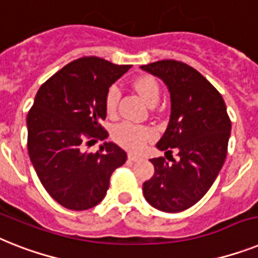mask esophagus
<instances>
[{"instance_id": "esophagus-1", "label": "esophagus", "mask_w": 258, "mask_h": 258, "mask_svg": "<svg viewBox=\"0 0 258 258\" xmlns=\"http://www.w3.org/2000/svg\"><path fill=\"white\" fill-rule=\"evenodd\" d=\"M127 158H129V161H133V162H137L138 159H141V157L137 154H133V153H129L127 154Z\"/></svg>"}]
</instances>
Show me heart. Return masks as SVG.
Masks as SVG:
<instances>
[{
	"label": "heart",
	"instance_id": "b5f03b06",
	"mask_svg": "<svg viewBox=\"0 0 258 258\" xmlns=\"http://www.w3.org/2000/svg\"><path fill=\"white\" fill-rule=\"evenodd\" d=\"M133 89L149 106H154L158 103L159 87L158 83L152 76H142L133 83ZM120 99V91L117 87H110L105 96V108L109 114H113L117 109V104ZM154 133L150 127L144 125L132 124V122H121L113 129V138L116 142L124 148L137 152L141 150L145 144L152 140Z\"/></svg>",
	"mask_w": 258,
	"mask_h": 258
}]
</instances>
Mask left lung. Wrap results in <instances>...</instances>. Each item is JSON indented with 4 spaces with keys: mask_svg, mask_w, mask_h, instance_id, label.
<instances>
[{
    "mask_svg": "<svg viewBox=\"0 0 258 258\" xmlns=\"http://www.w3.org/2000/svg\"><path fill=\"white\" fill-rule=\"evenodd\" d=\"M157 76L170 93L169 125L157 142L159 150L178 159H150L154 175L144 183V197L163 212H180L206 195L224 165L231 136V120L220 93L202 74L176 60L141 66Z\"/></svg>",
    "mask_w": 258,
    "mask_h": 258,
    "instance_id": "left-lung-1",
    "label": "left lung"
}]
</instances>
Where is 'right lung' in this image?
<instances>
[{"label": "right lung", "mask_w": 258, "mask_h": 258, "mask_svg": "<svg viewBox=\"0 0 258 258\" xmlns=\"http://www.w3.org/2000/svg\"><path fill=\"white\" fill-rule=\"evenodd\" d=\"M129 68L80 57L51 76L34 99L26 120L30 161L46 191L68 210L97 206L112 172L126 161L114 142H104L97 153L84 152L83 144L108 137L100 125L106 92Z\"/></svg>", "instance_id": "1"}]
</instances>
